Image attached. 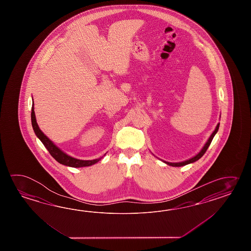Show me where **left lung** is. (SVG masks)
I'll list each match as a JSON object with an SVG mask.
<instances>
[{
  "instance_id": "8db88e82",
  "label": "left lung",
  "mask_w": 251,
  "mask_h": 251,
  "mask_svg": "<svg viewBox=\"0 0 251 251\" xmlns=\"http://www.w3.org/2000/svg\"><path fill=\"white\" fill-rule=\"evenodd\" d=\"M219 126H220V124L217 125V126L215 128V130L213 131V133L211 134V136L209 137L208 141L206 142V144H204V146L203 147V149L201 150V151L198 153V154L196 155L195 157H193L191 159H189V160H185V161H182V162H176V163H172V162H167V161H164L165 163H167L168 165L172 166V167H181V166L187 165V164H189V163H193V162H195V161H197V160H199L202 156H203L204 153H205V151H207L208 149L209 146H210V144L212 143V141H213V137H214V135H215V133H217V131H218Z\"/></svg>"
}]
</instances>
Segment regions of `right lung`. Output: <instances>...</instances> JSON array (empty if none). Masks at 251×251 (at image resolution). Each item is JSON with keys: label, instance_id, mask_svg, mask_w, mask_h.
<instances>
[{"label": "right lung", "instance_id": "right-lung-1", "mask_svg": "<svg viewBox=\"0 0 251 251\" xmlns=\"http://www.w3.org/2000/svg\"><path fill=\"white\" fill-rule=\"evenodd\" d=\"M31 123H32V127L36 135L38 136L39 140L42 142L45 147L48 149L49 153L53 157L54 160L58 161L59 163L63 165L69 166V167H74V168H80V167H87V166L93 165L97 163L100 159H96L92 160H82L75 159L71 157L69 155L64 153L59 149L57 146H55L53 144V142L43 133L42 131L38 127V124L36 121V117H35V112H34V107L32 106L31 108Z\"/></svg>", "mask_w": 251, "mask_h": 251}]
</instances>
